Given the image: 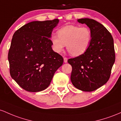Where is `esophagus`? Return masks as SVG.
<instances>
[{
    "instance_id": "obj_1",
    "label": "esophagus",
    "mask_w": 121,
    "mask_h": 121,
    "mask_svg": "<svg viewBox=\"0 0 121 121\" xmlns=\"http://www.w3.org/2000/svg\"><path fill=\"white\" fill-rule=\"evenodd\" d=\"M63 59H64L65 63H67V58H66V57H64V58H63Z\"/></svg>"
}]
</instances>
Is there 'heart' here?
<instances>
[{"mask_svg":"<svg viewBox=\"0 0 121 121\" xmlns=\"http://www.w3.org/2000/svg\"><path fill=\"white\" fill-rule=\"evenodd\" d=\"M57 34L58 36H51V42L54 51L58 53L63 51L66 44L69 53L78 56L88 49L91 42L92 32L87 27L66 26L59 29Z\"/></svg>","mask_w":121,"mask_h":121,"instance_id":"heart-1","label":"heart"}]
</instances>
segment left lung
I'll return each instance as SVG.
<instances>
[{
	"label": "left lung",
	"instance_id": "1",
	"mask_svg": "<svg viewBox=\"0 0 121 121\" xmlns=\"http://www.w3.org/2000/svg\"><path fill=\"white\" fill-rule=\"evenodd\" d=\"M77 21L89 27L92 40L83 54L68 60L72 66L71 81L79 90L93 91L104 85L110 77L115 59L114 40L109 31L96 20L83 18Z\"/></svg>",
	"mask_w": 121,
	"mask_h": 121
}]
</instances>
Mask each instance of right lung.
<instances>
[{
  "label": "right lung",
  "instance_id": "add662e5",
  "mask_svg": "<svg viewBox=\"0 0 121 121\" xmlns=\"http://www.w3.org/2000/svg\"><path fill=\"white\" fill-rule=\"evenodd\" d=\"M59 20L33 21L15 31L8 59L9 73L24 90L38 92L50 85L63 58L52 49L50 38Z\"/></svg>",
  "mask_w": 121,
  "mask_h": 121
}]
</instances>
